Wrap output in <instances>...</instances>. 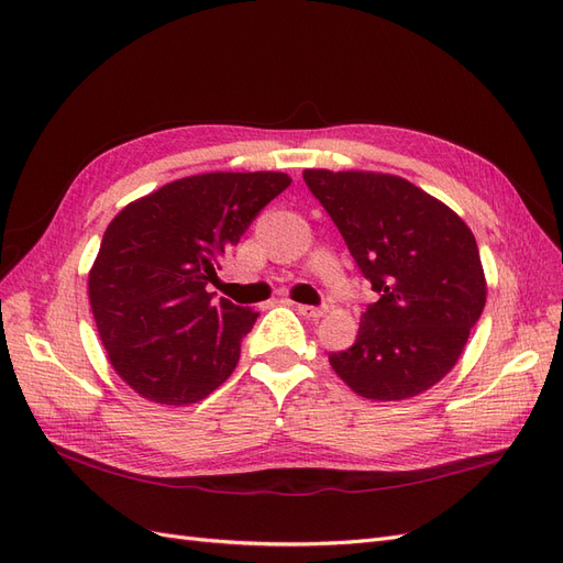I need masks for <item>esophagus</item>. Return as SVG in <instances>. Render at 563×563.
Returning <instances> with one entry per match:
<instances>
[{"label": "esophagus", "instance_id": "34e87169", "mask_svg": "<svg viewBox=\"0 0 563 563\" xmlns=\"http://www.w3.org/2000/svg\"><path fill=\"white\" fill-rule=\"evenodd\" d=\"M296 308L302 317H308V319H319L327 314V308H314V305H296Z\"/></svg>", "mask_w": 563, "mask_h": 563}]
</instances>
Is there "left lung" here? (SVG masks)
<instances>
[{"instance_id":"obj_1","label":"left lung","mask_w":563,"mask_h":563,"mask_svg":"<svg viewBox=\"0 0 563 563\" xmlns=\"http://www.w3.org/2000/svg\"><path fill=\"white\" fill-rule=\"evenodd\" d=\"M302 178L380 296L354 345L329 354L333 371L376 401L430 389L455 366L486 305L472 230L399 176L305 168Z\"/></svg>"}]
</instances>
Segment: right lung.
<instances>
[{
  "label": "right lung",
  "mask_w": 563,
  "mask_h": 563,
  "mask_svg": "<svg viewBox=\"0 0 563 563\" xmlns=\"http://www.w3.org/2000/svg\"><path fill=\"white\" fill-rule=\"evenodd\" d=\"M291 185L279 172L201 174L131 201L108 225L89 300L110 364L141 397L207 399L240 362L258 312L213 300L220 255Z\"/></svg>",
  "instance_id": "obj_1"
}]
</instances>
